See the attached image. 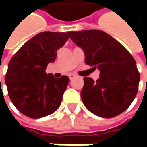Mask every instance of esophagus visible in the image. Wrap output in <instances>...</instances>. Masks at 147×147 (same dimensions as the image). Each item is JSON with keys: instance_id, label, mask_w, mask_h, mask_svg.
Instances as JSON below:
<instances>
[{"instance_id": "obj_1", "label": "esophagus", "mask_w": 147, "mask_h": 147, "mask_svg": "<svg viewBox=\"0 0 147 147\" xmlns=\"http://www.w3.org/2000/svg\"><path fill=\"white\" fill-rule=\"evenodd\" d=\"M68 76H69L70 80H73L74 78L76 77V75H74V74H69V75H68Z\"/></svg>"}]
</instances>
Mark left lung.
I'll return each instance as SVG.
<instances>
[{
  "label": "left lung",
  "instance_id": "left-lung-1",
  "mask_svg": "<svg viewBox=\"0 0 147 147\" xmlns=\"http://www.w3.org/2000/svg\"><path fill=\"white\" fill-rule=\"evenodd\" d=\"M67 34L83 49L85 63L100 70L96 81L84 78L80 95L85 107L105 118L114 117L126 110L136 96L140 80L130 53L102 30L69 31Z\"/></svg>",
  "mask_w": 147,
  "mask_h": 147
}]
</instances>
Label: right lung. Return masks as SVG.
I'll list each match as a JSON object with an SVG mask.
<instances>
[{"label":"right lung","mask_w":147,"mask_h":147,"mask_svg":"<svg viewBox=\"0 0 147 147\" xmlns=\"http://www.w3.org/2000/svg\"><path fill=\"white\" fill-rule=\"evenodd\" d=\"M66 33L45 31L27 41L12 57L5 75L8 94L19 112L30 118L53 113L60 105L69 78L46 73L57 51L68 39Z\"/></svg>","instance_id":"add662e5"}]
</instances>
